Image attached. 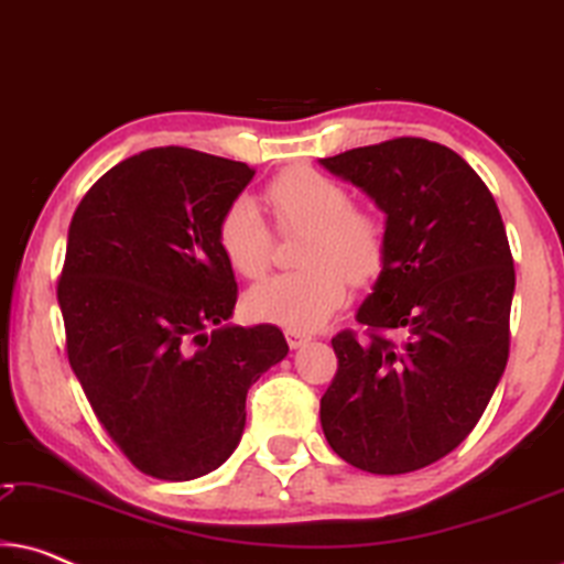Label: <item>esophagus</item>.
<instances>
[{
	"label": "esophagus",
	"instance_id": "34e87169",
	"mask_svg": "<svg viewBox=\"0 0 564 564\" xmlns=\"http://www.w3.org/2000/svg\"><path fill=\"white\" fill-rule=\"evenodd\" d=\"M284 336H288L290 349H300V346H305L307 341H311V336H307L305 330H295V328H288V330H284Z\"/></svg>",
	"mask_w": 564,
	"mask_h": 564
}]
</instances>
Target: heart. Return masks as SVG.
Returning <instances> with one entry per match:
<instances>
[{"instance_id":"heart-1","label":"heart","mask_w":564,"mask_h":564,"mask_svg":"<svg viewBox=\"0 0 564 564\" xmlns=\"http://www.w3.org/2000/svg\"><path fill=\"white\" fill-rule=\"evenodd\" d=\"M276 226L305 230L297 249L303 267L267 276L246 295L257 321L295 330L318 328L349 295L351 282H369L384 261V226L377 215L351 207V195L334 176L290 169L264 192ZM223 257L241 276H261L272 259V228L251 197H238L218 223Z\"/></svg>"}]
</instances>
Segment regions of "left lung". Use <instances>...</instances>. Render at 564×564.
Wrapping results in <instances>:
<instances>
[{
	"label": "left lung",
	"mask_w": 564,
	"mask_h": 564,
	"mask_svg": "<svg viewBox=\"0 0 564 564\" xmlns=\"http://www.w3.org/2000/svg\"><path fill=\"white\" fill-rule=\"evenodd\" d=\"M384 213V261L357 321L334 336L321 398L330 449L372 475L413 473L465 442L508 361L513 257L490 189L459 153L395 138L321 159ZM395 327L404 341L384 339Z\"/></svg>",
	"instance_id": "obj_1"
}]
</instances>
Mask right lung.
<instances>
[{"label":"right lung","instance_id":"obj_1","mask_svg":"<svg viewBox=\"0 0 564 564\" xmlns=\"http://www.w3.org/2000/svg\"><path fill=\"white\" fill-rule=\"evenodd\" d=\"M251 180L241 161L149 149L99 176L68 226V361L112 442L159 480L218 469L246 392L290 351L276 326L228 323L238 288L218 223Z\"/></svg>","mask_w":564,"mask_h":564}]
</instances>
